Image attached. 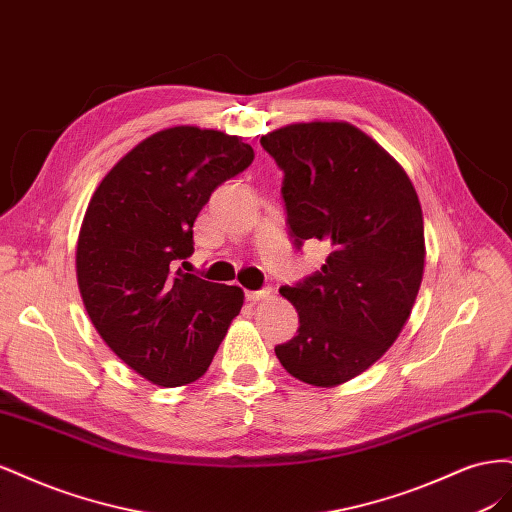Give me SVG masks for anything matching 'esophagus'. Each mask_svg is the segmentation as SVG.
Wrapping results in <instances>:
<instances>
[{
    "instance_id": "obj_1",
    "label": "esophagus",
    "mask_w": 512,
    "mask_h": 512,
    "mask_svg": "<svg viewBox=\"0 0 512 512\" xmlns=\"http://www.w3.org/2000/svg\"><path fill=\"white\" fill-rule=\"evenodd\" d=\"M273 294L271 288H262V290H247V299L250 301H262V299H269Z\"/></svg>"
}]
</instances>
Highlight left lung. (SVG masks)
Returning a JSON list of instances; mask_svg holds the SVG:
<instances>
[{"label": "left lung", "instance_id": "left-lung-1", "mask_svg": "<svg viewBox=\"0 0 512 512\" xmlns=\"http://www.w3.org/2000/svg\"><path fill=\"white\" fill-rule=\"evenodd\" d=\"M284 170L290 237L329 245L320 271L280 288L299 329L275 354L314 386L356 378L393 346L425 269L421 203L406 170L346 121L290 123L260 138Z\"/></svg>", "mask_w": 512, "mask_h": 512}]
</instances>
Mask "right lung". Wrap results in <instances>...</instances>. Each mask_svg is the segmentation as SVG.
I'll use <instances>...</instances> for the list:
<instances>
[{
    "label": "right lung",
    "mask_w": 512,
    "mask_h": 512,
    "mask_svg": "<svg viewBox=\"0 0 512 512\" xmlns=\"http://www.w3.org/2000/svg\"><path fill=\"white\" fill-rule=\"evenodd\" d=\"M252 160L239 136L168 128L128 151L89 200L76 243L85 309L106 346L153 384L203 376L241 312L239 286L177 265L194 252L192 226L211 192Z\"/></svg>",
    "instance_id": "right-lung-1"
}]
</instances>
